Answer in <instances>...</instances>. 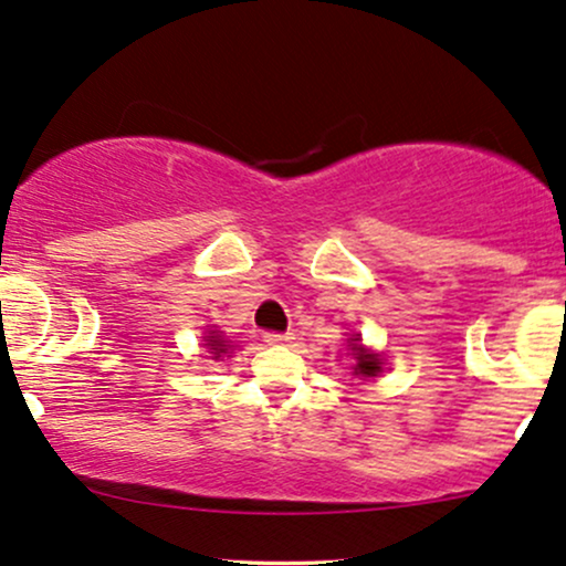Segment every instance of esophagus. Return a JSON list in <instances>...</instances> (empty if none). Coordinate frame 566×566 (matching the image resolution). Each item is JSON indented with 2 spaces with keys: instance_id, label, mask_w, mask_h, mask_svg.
I'll return each mask as SVG.
<instances>
[{
  "instance_id": "obj_1",
  "label": "esophagus",
  "mask_w": 566,
  "mask_h": 566,
  "mask_svg": "<svg viewBox=\"0 0 566 566\" xmlns=\"http://www.w3.org/2000/svg\"><path fill=\"white\" fill-rule=\"evenodd\" d=\"M263 340L269 343V346H290L295 337H292V333H263Z\"/></svg>"
}]
</instances>
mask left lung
I'll return each mask as SVG.
<instances>
[{"instance_id": "1", "label": "left lung", "mask_w": 566, "mask_h": 566, "mask_svg": "<svg viewBox=\"0 0 566 566\" xmlns=\"http://www.w3.org/2000/svg\"><path fill=\"white\" fill-rule=\"evenodd\" d=\"M350 350H354V359H356V375H361V378H375V375L382 369V361L378 354H369L367 348H361L359 337H350Z\"/></svg>"}]
</instances>
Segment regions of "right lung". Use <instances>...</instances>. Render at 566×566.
Masks as SVG:
<instances>
[{
    "label": "right lung",
    "mask_w": 566,
    "mask_h": 566,
    "mask_svg": "<svg viewBox=\"0 0 566 566\" xmlns=\"http://www.w3.org/2000/svg\"><path fill=\"white\" fill-rule=\"evenodd\" d=\"M207 340H210V343H207V346L212 348V354H216V359H220V356L229 354V343H226L223 337H220L218 333H210V335H207Z\"/></svg>",
    "instance_id": "1"
}]
</instances>
